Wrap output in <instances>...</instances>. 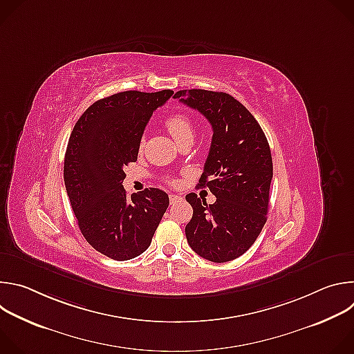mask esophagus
I'll return each mask as SVG.
<instances>
[{"instance_id": "34e87169", "label": "esophagus", "mask_w": 354, "mask_h": 354, "mask_svg": "<svg viewBox=\"0 0 354 354\" xmlns=\"http://www.w3.org/2000/svg\"><path fill=\"white\" fill-rule=\"evenodd\" d=\"M180 200H182V197L178 196V194H169V201H171L172 205L178 203V201H180Z\"/></svg>"}]
</instances>
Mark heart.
Listing matches in <instances>:
<instances>
[{
  "label": "heart",
  "instance_id": "1",
  "mask_svg": "<svg viewBox=\"0 0 354 354\" xmlns=\"http://www.w3.org/2000/svg\"><path fill=\"white\" fill-rule=\"evenodd\" d=\"M165 127L179 145L187 141H193L196 137L194 123L185 113H174L168 116L165 120ZM142 144L144 141L140 142V147H142Z\"/></svg>",
  "mask_w": 354,
  "mask_h": 354
}]
</instances>
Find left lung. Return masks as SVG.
<instances>
[{"mask_svg":"<svg viewBox=\"0 0 354 354\" xmlns=\"http://www.w3.org/2000/svg\"><path fill=\"white\" fill-rule=\"evenodd\" d=\"M175 97L213 127L198 185L207 186L217 200L207 205L196 193L186 196L193 207L185 228L187 242L210 262L234 261L254 245L266 223L273 178L268 138L252 113L225 92L183 89Z\"/></svg>","mask_w":354,"mask_h":354,"instance_id":"left-lung-1","label":"left lung"}]
</instances>
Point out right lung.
Here are the masks:
<instances>
[{
	"mask_svg": "<svg viewBox=\"0 0 354 354\" xmlns=\"http://www.w3.org/2000/svg\"><path fill=\"white\" fill-rule=\"evenodd\" d=\"M174 91H124L92 104L75 123L64 157V183L78 227L100 254L129 261L149 246L169 206L165 192L126 194L123 168L137 161L153 112Z\"/></svg>",
	"mask_w": 354,
	"mask_h": 354,
	"instance_id": "1",
	"label": "right lung"
}]
</instances>
